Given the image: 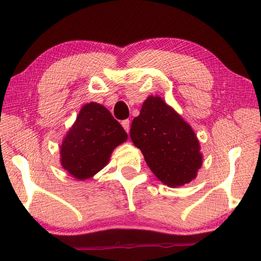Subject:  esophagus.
Returning <instances> with one entry per match:
<instances>
[{
    "instance_id": "1",
    "label": "esophagus",
    "mask_w": 261,
    "mask_h": 261,
    "mask_svg": "<svg viewBox=\"0 0 261 261\" xmlns=\"http://www.w3.org/2000/svg\"><path fill=\"white\" fill-rule=\"evenodd\" d=\"M122 126L124 127V130L127 132V134H129V131H130V121L129 120H124V121H122Z\"/></svg>"
}]
</instances>
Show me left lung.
<instances>
[{
	"instance_id": "obj_1",
	"label": "left lung",
	"mask_w": 261,
	"mask_h": 261,
	"mask_svg": "<svg viewBox=\"0 0 261 261\" xmlns=\"http://www.w3.org/2000/svg\"><path fill=\"white\" fill-rule=\"evenodd\" d=\"M132 143L143 153L149 169L170 188L197 177L202 165L200 143L193 129L160 96L149 95L130 129Z\"/></svg>"
}]
</instances>
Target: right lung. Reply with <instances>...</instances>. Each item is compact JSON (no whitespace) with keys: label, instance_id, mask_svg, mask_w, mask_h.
Listing matches in <instances>:
<instances>
[{"label":"right lung","instance_id":"1","mask_svg":"<svg viewBox=\"0 0 261 261\" xmlns=\"http://www.w3.org/2000/svg\"><path fill=\"white\" fill-rule=\"evenodd\" d=\"M126 139V132L107 108L86 103L62 141L61 166L73 178L90 179L108 165L114 149Z\"/></svg>","mask_w":261,"mask_h":261}]
</instances>
